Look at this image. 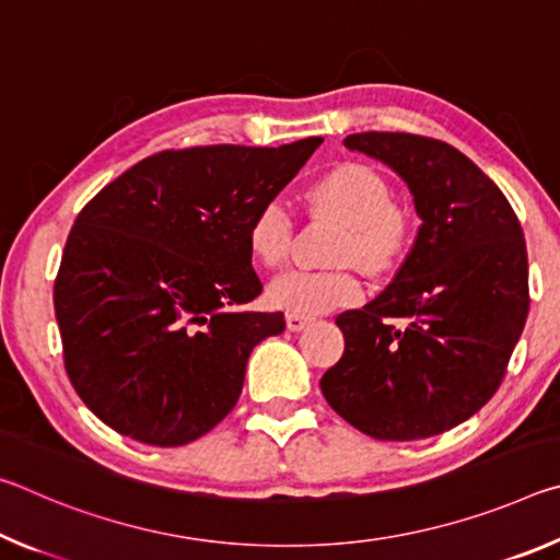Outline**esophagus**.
Returning <instances> with one entry per match:
<instances>
[{
	"label": "esophagus",
	"instance_id": "34e87169",
	"mask_svg": "<svg viewBox=\"0 0 560 560\" xmlns=\"http://www.w3.org/2000/svg\"><path fill=\"white\" fill-rule=\"evenodd\" d=\"M311 324H314V318H311V316H299V314L287 316V326H289V330H293V334H299V330L308 328Z\"/></svg>",
	"mask_w": 560,
	"mask_h": 560
}]
</instances>
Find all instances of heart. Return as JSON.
<instances>
[{
  "label": "heart",
  "mask_w": 560,
  "mask_h": 560,
  "mask_svg": "<svg viewBox=\"0 0 560 560\" xmlns=\"http://www.w3.org/2000/svg\"><path fill=\"white\" fill-rule=\"evenodd\" d=\"M306 205L338 224L330 261H355L368 271H383L397 259L407 240V214L393 202L387 179L363 163H338L306 189ZM291 217L279 200L261 205L246 230L254 261L279 269L291 252ZM273 308L299 316H318L360 296V281L350 267L324 271H289L267 291Z\"/></svg>",
  "instance_id": "b5f03b06"
}]
</instances>
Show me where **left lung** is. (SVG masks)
<instances>
[{
    "mask_svg": "<svg viewBox=\"0 0 560 560\" xmlns=\"http://www.w3.org/2000/svg\"><path fill=\"white\" fill-rule=\"evenodd\" d=\"M405 179L422 224L381 296L336 318L346 350L320 377L328 405L375 440L457 428L504 381L528 316V257L504 192L442 140H343Z\"/></svg>",
    "mask_w": 560,
    "mask_h": 560,
    "instance_id": "left-lung-1",
    "label": "left lung"
}]
</instances>
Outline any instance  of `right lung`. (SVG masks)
I'll list each match as a JSON object with an SVG mask.
<instances>
[{"mask_svg": "<svg viewBox=\"0 0 560 560\" xmlns=\"http://www.w3.org/2000/svg\"><path fill=\"white\" fill-rule=\"evenodd\" d=\"M320 143L163 150L75 217L54 308L73 390L108 428L179 447L232 412L254 346L287 326L246 308V230Z\"/></svg>", "mask_w": 560, "mask_h": 560, "instance_id": "1", "label": "right lung"}]
</instances>
